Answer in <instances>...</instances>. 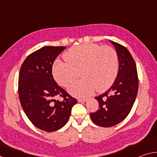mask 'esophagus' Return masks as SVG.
<instances>
[{"instance_id":"esophagus-1","label":"esophagus","mask_w":157,"mask_h":157,"mask_svg":"<svg viewBox=\"0 0 157 157\" xmlns=\"http://www.w3.org/2000/svg\"><path fill=\"white\" fill-rule=\"evenodd\" d=\"M87 100L86 99H84V98H79L78 100V101L79 102H86Z\"/></svg>"}]
</instances>
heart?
I'll list each match as a JSON object with an SVG mask.
<instances>
[{"instance_id":"1","label":"heart","mask_w":157,"mask_h":157,"mask_svg":"<svg viewBox=\"0 0 157 157\" xmlns=\"http://www.w3.org/2000/svg\"><path fill=\"white\" fill-rule=\"evenodd\" d=\"M65 61L57 59L52 66L56 82L67 88L78 78L80 71L82 80L71 85V94L86 97L95 89L102 92L113 84L118 73V57L113 48L95 44H83L71 48L63 55Z\"/></svg>"}]
</instances>
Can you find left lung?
Wrapping results in <instances>:
<instances>
[{"mask_svg": "<svg viewBox=\"0 0 157 157\" xmlns=\"http://www.w3.org/2000/svg\"><path fill=\"white\" fill-rule=\"evenodd\" d=\"M118 57V73L112 86L95 98L99 109L90 113L92 121L98 126L108 127L120 123L128 116L136 100L139 78L136 63L125 47L111 41Z\"/></svg>", "mask_w": 157, "mask_h": 157, "instance_id": "obj_1", "label": "left lung"}]
</instances>
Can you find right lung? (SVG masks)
Wrapping results in <instances>:
<instances>
[{
	"instance_id": "add662e5",
	"label": "right lung",
	"mask_w": 157,
	"mask_h": 157,
	"mask_svg": "<svg viewBox=\"0 0 157 157\" xmlns=\"http://www.w3.org/2000/svg\"><path fill=\"white\" fill-rule=\"evenodd\" d=\"M66 47L45 46L26 57L20 68L18 91L21 105L29 120L43 131L59 129L67 123L78 102L53 78L54 61ZM63 98L62 101L55 100Z\"/></svg>"
}]
</instances>
